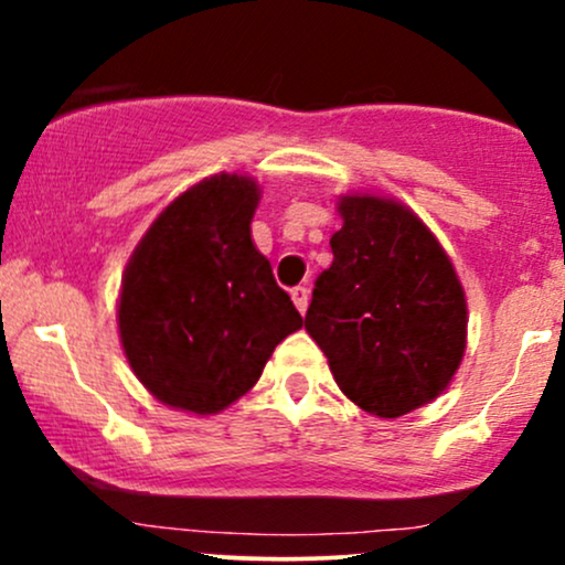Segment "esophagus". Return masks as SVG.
<instances>
[{
	"instance_id": "obj_1",
	"label": "esophagus",
	"mask_w": 565,
	"mask_h": 565,
	"mask_svg": "<svg viewBox=\"0 0 565 565\" xmlns=\"http://www.w3.org/2000/svg\"><path fill=\"white\" fill-rule=\"evenodd\" d=\"M291 300H295L297 310H300V313H305V310H308V300H310L308 287H295V289H291Z\"/></svg>"
}]
</instances>
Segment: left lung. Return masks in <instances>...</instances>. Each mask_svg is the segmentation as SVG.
<instances>
[{
	"instance_id": "1",
	"label": "left lung",
	"mask_w": 565,
	"mask_h": 565,
	"mask_svg": "<svg viewBox=\"0 0 565 565\" xmlns=\"http://www.w3.org/2000/svg\"><path fill=\"white\" fill-rule=\"evenodd\" d=\"M334 260L316 278L305 329L340 391L393 419L446 391L468 345V302L449 255L393 199L342 196Z\"/></svg>"
}]
</instances>
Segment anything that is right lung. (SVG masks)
Returning <instances> with one entry per match:
<instances>
[{"label":"right lung","mask_w":565,"mask_h":565,"mask_svg":"<svg viewBox=\"0 0 565 565\" xmlns=\"http://www.w3.org/2000/svg\"><path fill=\"white\" fill-rule=\"evenodd\" d=\"M260 188L215 174L153 220L129 257L119 337L135 377L161 404L217 414L260 380L270 353L302 327L252 242Z\"/></svg>","instance_id":"obj_1"}]
</instances>
